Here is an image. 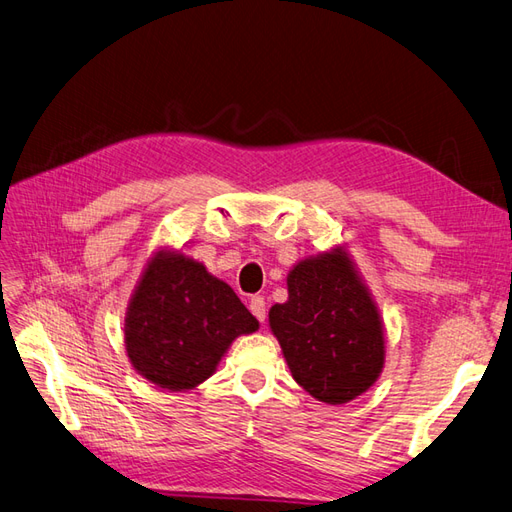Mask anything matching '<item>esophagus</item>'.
I'll return each instance as SVG.
<instances>
[{
	"label": "esophagus",
	"instance_id": "34e87169",
	"mask_svg": "<svg viewBox=\"0 0 512 512\" xmlns=\"http://www.w3.org/2000/svg\"><path fill=\"white\" fill-rule=\"evenodd\" d=\"M248 309H251V313L261 324L266 322V300H264V296H253L251 300H248Z\"/></svg>",
	"mask_w": 512,
	"mask_h": 512
}]
</instances>
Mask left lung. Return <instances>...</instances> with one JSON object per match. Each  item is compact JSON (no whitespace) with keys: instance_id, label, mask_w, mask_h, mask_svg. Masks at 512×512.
<instances>
[{"instance_id":"1","label":"left lung","mask_w":512,"mask_h":512,"mask_svg":"<svg viewBox=\"0 0 512 512\" xmlns=\"http://www.w3.org/2000/svg\"><path fill=\"white\" fill-rule=\"evenodd\" d=\"M290 298L270 309L294 381L326 404H344L383 370V324L346 253L305 259L287 277Z\"/></svg>"}]
</instances>
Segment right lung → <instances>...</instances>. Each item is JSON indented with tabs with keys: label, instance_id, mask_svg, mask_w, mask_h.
<instances>
[{
	"label": "right lung",
	"instance_id": "add662e5",
	"mask_svg": "<svg viewBox=\"0 0 512 512\" xmlns=\"http://www.w3.org/2000/svg\"><path fill=\"white\" fill-rule=\"evenodd\" d=\"M259 322L227 283L183 255H157L131 298L125 344L134 368L162 389L181 391L214 374L235 337Z\"/></svg>",
	"mask_w": 512,
	"mask_h": 512
}]
</instances>
